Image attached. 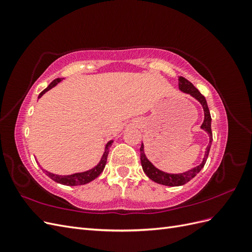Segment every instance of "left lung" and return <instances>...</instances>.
<instances>
[{
	"mask_svg": "<svg viewBox=\"0 0 252 252\" xmlns=\"http://www.w3.org/2000/svg\"><path fill=\"white\" fill-rule=\"evenodd\" d=\"M179 89L181 91H183L184 94H190L191 96H193L196 101H199L201 103L202 107L204 109V122H203V124L201 125V128L203 129V130H205L206 132L208 133L209 144H208V146L206 147V151H205V155H204V158H203V161L200 165H197V166L193 167V168L189 169L185 172L168 173V172L159 170L149 161V159L146 157V155H145L144 144L142 143L140 151H141V163H142V167H143L144 172L147 174V177L150 180L158 183V184H162V185H165V186H171V187L181 186V185L186 184L187 182H189L190 180L193 179L195 175L202 170L206 161H207L209 150H210V147H211V143H212L211 117H210V111H209V108H208L207 102H206L205 96L192 85V83H190L188 80H186L185 78H183V77L179 78Z\"/></svg>",
	"mask_w": 252,
	"mask_h": 252,
	"instance_id": "1",
	"label": "left lung"
}]
</instances>
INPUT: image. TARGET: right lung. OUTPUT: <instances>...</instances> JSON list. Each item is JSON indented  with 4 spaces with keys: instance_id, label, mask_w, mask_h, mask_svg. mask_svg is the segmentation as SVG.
Returning a JSON list of instances; mask_svg holds the SVG:
<instances>
[{
    "instance_id": "1",
    "label": "right lung",
    "mask_w": 252,
    "mask_h": 252,
    "mask_svg": "<svg viewBox=\"0 0 252 252\" xmlns=\"http://www.w3.org/2000/svg\"><path fill=\"white\" fill-rule=\"evenodd\" d=\"M64 80V78H58L56 80H53L47 88H45L42 93L37 96V98H40L45 93H47L48 90H50L51 88H53L55 86H57L60 82H62ZM113 143V140L109 141L107 144H106L105 146V151L103 152V156L100 159V162L96 166H94V168H91L89 170L86 171H83V172H77V173H72V174H68V175H61V174H56V173H52L49 172L47 170L43 169V171L45 172V174L49 177L51 180H53L55 182L59 183V184H62V185H66V186H78V185H84V184H87V183L94 181V179H96L98 175H100L104 168H105V165L107 163V158H108V154H109V148ZM36 161V159H35ZM37 162V161H36Z\"/></svg>"
}]
</instances>
